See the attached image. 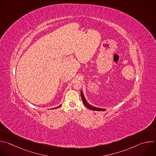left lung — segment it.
Here are the masks:
<instances>
[{
  "label": "left lung",
  "instance_id": "left-lung-1",
  "mask_svg": "<svg viewBox=\"0 0 156 156\" xmlns=\"http://www.w3.org/2000/svg\"><path fill=\"white\" fill-rule=\"evenodd\" d=\"M81 96L82 101H83V103H84V105L87 108H89V110H94V111H105V110H106L105 109L99 108H97V107H93V106L90 105V104H89V103L87 102V101H86V99H85V97H84V94H83L82 90H81Z\"/></svg>",
  "mask_w": 156,
  "mask_h": 156
}]
</instances>
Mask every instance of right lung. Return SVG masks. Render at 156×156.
Here are the masks:
<instances>
[{
	"mask_svg": "<svg viewBox=\"0 0 156 156\" xmlns=\"http://www.w3.org/2000/svg\"><path fill=\"white\" fill-rule=\"evenodd\" d=\"M61 106V105H60ZM60 106H59V107H56V108H53V109H56V108H59ZM52 109H53V108H52Z\"/></svg>",
	"mask_w": 156,
	"mask_h": 156,
	"instance_id": "obj_1",
	"label": "right lung"
}]
</instances>
